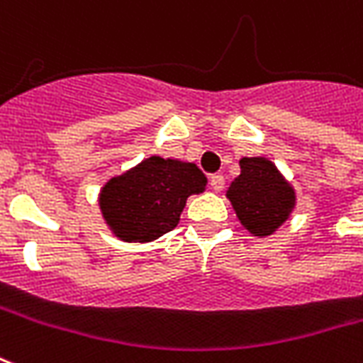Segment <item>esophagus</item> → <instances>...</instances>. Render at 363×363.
<instances>
[{
  "label": "esophagus",
  "mask_w": 363,
  "mask_h": 363,
  "mask_svg": "<svg viewBox=\"0 0 363 363\" xmlns=\"http://www.w3.org/2000/svg\"><path fill=\"white\" fill-rule=\"evenodd\" d=\"M209 186L216 190V192L223 190V186H225V177L219 173L211 174V177H209Z\"/></svg>",
  "instance_id": "obj_1"
}]
</instances>
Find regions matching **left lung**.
<instances>
[{
	"mask_svg": "<svg viewBox=\"0 0 363 363\" xmlns=\"http://www.w3.org/2000/svg\"><path fill=\"white\" fill-rule=\"evenodd\" d=\"M236 216L256 236L271 235L289 219L294 208V192L264 157L240 160V174L227 190Z\"/></svg>",
	"mask_w": 363,
	"mask_h": 363,
	"instance_id": "8db88e82",
	"label": "left lung"
}]
</instances>
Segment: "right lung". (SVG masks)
<instances>
[{
  "label": "right lung",
  "instance_id": "add662e5",
  "mask_svg": "<svg viewBox=\"0 0 363 363\" xmlns=\"http://www.w3.org/2000/svg\"><path fill=\"white\" fill-rule=\"evenodd\" d=\"M206 182L194 163L154 155L107 182L99 206L115 235L127 242H150L177 227L186 198L203 192Z\"/></svg>",
  "mask_w": 363,
  "mask_h": 363
}]
</instances>
